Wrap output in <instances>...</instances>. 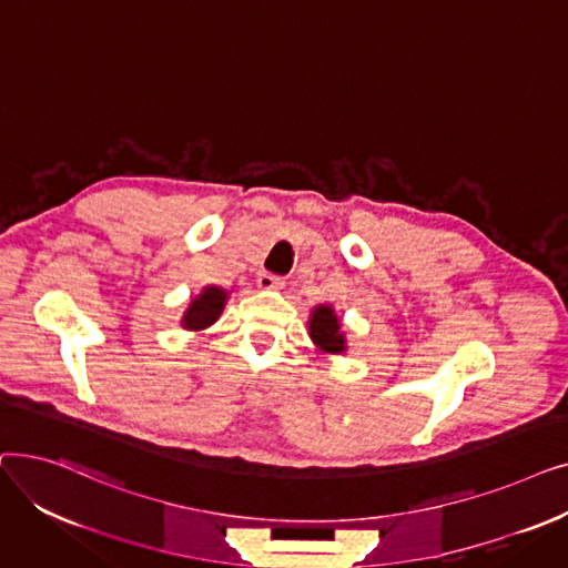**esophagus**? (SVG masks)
Here are the masks:
<instances>
[{
    "label": "esophagus",
    "mask_w": 568,
    "mask_h": 568,
    "mask_svg": "<svg viewBox=\"0 0 568 568\" xmlns=\"http://www.w3.org/2000/svg\"><path fill=\"white\" fill-rule=\"evenodd\" d=\"M257 287L260 290H283L285 287V278L283 276H274L268 272H262L257 276Z\"/></svg>",
    "instance_id": "34e87169"
}]
</instances>
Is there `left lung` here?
<instances>
[{
    "instance_id": "obj_1",
    "label": "left lung",
    "mask_w": 568,
    "mask_h": 568,
    "mask_svg": "<svg viewBox=\"0 0 568 568\" xmlns=\"http://www.w3.org/2000/svg\"><path fill=\"white\" fill-rule=\"evenodd\" d=\"M308 334L315 347L324 354H343L345 352V334L341 329V320L332 306H317L311 313Z\"/></svg>"
}]
</instances>
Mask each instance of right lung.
Masks as SVG:
<instances>
[{
    "instance_id": "obj_1",
    "label": "right lung",
    "mask_w": 568,
    "mask_h": 568,
    "mask_svg": "<svg viewBox=\"0 0 568 568\" xmlns=\"http://www.w3.org/2000/svg\"><path fill=\"white\" fill-rule=\"evenodd\" d=\"M225 302H227V292L223 287L206 285L189 304V308L182 317V326L189 332L206 329V326H212L221 317Z\"/></svg>"
}]
</instances>
